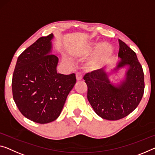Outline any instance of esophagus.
I'll return each mask as SVG.
<instances>
[{"instance_id":"esophagus-1","label":"esophagus","mask_w":155,"mask_h":155,"mask_svg":"<svg viewBox=\"0 0 155 155\" xmlns=\"http://www.w3.org/2000/svg\"><path fill=\"white\" fill-rule=\"evenodd\" d=\"M82 79V73L81 72L76 73V80H81Z\"/></svg>"}]
</instances>
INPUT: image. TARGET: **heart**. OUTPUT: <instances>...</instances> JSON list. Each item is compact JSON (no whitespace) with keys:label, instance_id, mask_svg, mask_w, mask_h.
Instances as JSON below:
<instances>
[{"label":"heart","instance_id":"1","mask_svg":"<svg viewBox=\"0 0 155 155\" xmlns=\"http://www.w3.org/2000/svg\"><path fill=\"white\" fill-rule=\"evenodd\" d=\"M94 46V44H90L89 45H88V46L86 47L84 51H89L91 49V47ZM98 50L100 52V56L98 57V58L97 59V60L93 64V67L94 68H97L102 66V64L104 63V61L107 60V59L111 55V53H112V49H111V48L109 46V45L105 44L100 45Z\"/></svg>","mask_w":155,"mask_h":155}]
</instances>
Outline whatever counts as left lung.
<instances>
[{"label":"left lung","mask_w":155,"mask_h":155,"mask_svg":"<svg viewBox=\"0 0 155 155\" xmlns=\"http://www.w3.org/2000/svg\"><path fill=\"white\" fill-rule=\"evenodd\" d=\"M116 66L107 72V68L94 71L84 76L88 87L87 99L100 117L116 120L132 113L139 105L144 92V74L137 56L130 48L119 39ZM128 66L125 77L116 84L108 76Z\"/></svg>","instance_id":"obj_1"}]
</instances>
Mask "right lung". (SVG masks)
<instances>
[{"mask_svg": "<svg viewBox=\"0 0 155 155\" xmlns=\"http://www.w3.org/2000/svg\"><path fill=\"white\" fill-rule=\"evenodd\" d=\"M53 34L40 37L18 58L12 77L13 98L21 113L40 124L58 118L76 82L74 73L57 72Z\"/></svg>", "mask_w": 155, "mask_h": 155, "instance_id": "add662e5", "label": "right lung"}]
</instances>
